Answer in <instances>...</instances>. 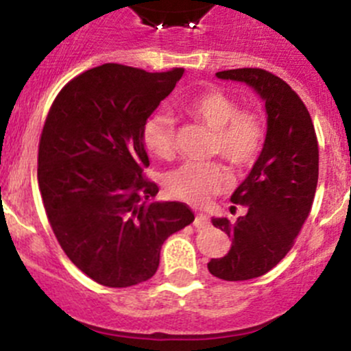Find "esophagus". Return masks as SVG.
I'll return each mask as SVG.
<instances>
[{
  "label": "esophagus",
  "mask_w": 351,
  "mask_h": 351,
  "mask_svg": "<svg viewBox=\"0 0 351 351\" xmlns=\"http://www.w3.org/2000/svg\"><path fill=\"white\" fill-rule=\"evenodd\" d=\"M208 224H210V221H208L207 215H205V214H197L195 221H193V226H195L197 229L208 228Z\"/></svg>",
  "instance_id": "1"
}]
</instances>
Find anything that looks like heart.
<instances>
[{
	"label": "heart",
	"mask_w": 351,
	"mask_h": 351,
	"mask_svg": "<svg viewBox=\"0 0 351 351\" xmlns=\"http://www.w3.org/2000/svg\"><path fill=\"white\" fill-rule=\"evenodd\" d=\"M193 119L215 132L214 154L222 156L232 168L254 165L267 143V123L254 108H239L238 100L226 91L210 88L186 104ZM144 146L149 153L171 159L176 151L175 120L166 112L149 117L143 129ZM171 197L190 205H205L228 186V175L219 162H185L165 178Z\"/></svg>",
	"instance_id": "obj_1"
}]
</instances>
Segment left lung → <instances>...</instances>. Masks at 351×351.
<instances>
[{
    "label": "left lung",
    "mask_w": 351,
    "mask_h": 351,
    "mask_svg": "<svg viewBox=\"0 0 351 351\" xmlns=\"http://www.w3.org/2000/svg\"><path fill=\"white\" fill-rule=\"evenodd\" d=\"M217 77L250 84L268 113L263 151L231 197L246 214L236 222L212 219L232 246L226 256L208 261V271L241 282L270 271L293 246L316 195L319 147L306 105L284 80L260 67L221 71Z\"/></svg>",
    "instance_id": "1"
}]
</instances>
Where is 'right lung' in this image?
<instances>
[{"instance_id": "right-lung-1", "label": "right lung", "mask_w": 351, "mask_h": 351, "mask_svg": "<svg viewBox=\"0 0 351 351\" xmlns=\"http://www.w3.org/2000/svg\"><path fill=\"white\" fill-rule=\"evenodd\" d=\"M183 73L108 62L73 77L47 113L37 166L45 214L67 258L100 285L149 280L162 243L195 219L182 202H153L159 189L144 176L143 129Z\"/></svg>"}]
</instances>
